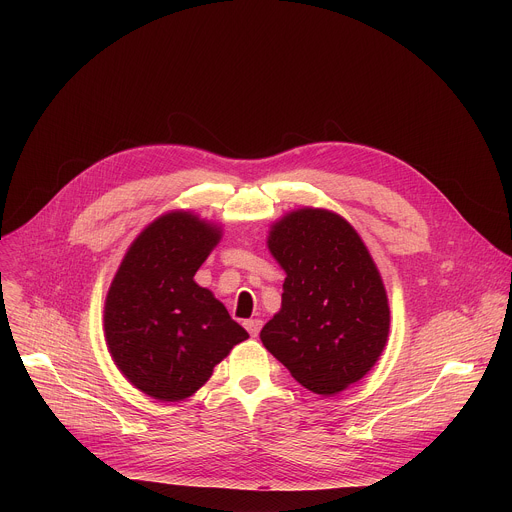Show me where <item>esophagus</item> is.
Wrapping results in <instances>:
<instances>
[{"label":"esophagus","mask_w":512,"mask_h":512,"mask_svg":"<svg viewBox=\"0 0 512 512\" xmlns=\"http://www.w3.org/2000/svg\"><path fill=\"white\" fill-rule=\"evenodd\" d=\"M245 328H247L249 334L255 338V336H259V332H261V328H263V320H259V318L247 320V322H245Z\"/></svg>","instance_id":"esophagus-1"}]
</instances>
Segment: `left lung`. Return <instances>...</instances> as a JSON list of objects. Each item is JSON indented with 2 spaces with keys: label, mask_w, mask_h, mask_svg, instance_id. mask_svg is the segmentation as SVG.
<instances>
[{
  "label": "left lung",
  "mask_w": 512,
  "mask_h": 512,
  "mask_svg": "<svg viewBox=\"0 0 512 512\" xmlns=\"http://www.w3.org/2000/svg\"><path fill=\"white\" fill-rule=\"evenodd\" d=\"M267 247L285 281L261 342L300 385L336 395L367 375L387 346L391 312L381 273L354 227L326 208L283 214Z\"/></svg>",
  "instance_id": "obj_1"
}]
</instances>
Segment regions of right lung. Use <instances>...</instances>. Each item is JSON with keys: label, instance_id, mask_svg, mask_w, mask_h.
I'll use <instances>...</instances> for the list:
<instances>
[{"label": "right lung", "instance_id": "right-lung-1", "mask_svg": "<svg viewBox=\"0 0 512 512\" xmlns=\"http://www.w3.org/2000/svg\"><path fill=\"white\" fill-rule=\"evenodd\" d=\"M223 237L192 210H170L129 245L107 291L103 330L121 375L158 401H184L249 334L194 281Z\"/></svg>", "mask_w": 512, "mask_h": 512}]
</instances>
